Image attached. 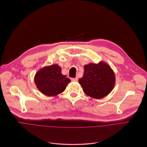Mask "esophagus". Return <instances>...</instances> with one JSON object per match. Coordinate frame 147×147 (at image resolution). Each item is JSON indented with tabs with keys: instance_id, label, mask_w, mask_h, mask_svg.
<instances>
[{
	"instance_id": "obj_1",
	"label": "esophagus",
	"mask_w": 147,
	"mask_h": 147,
	"mask_svg": "<svg viewBox=\"0 0 147 147\" xmlns=\"http://www.w3.org/2000/svg\"><path fill=\"white\" fill-rule=\"evenodd\" d=\"M71 81H73V82H77V81H78V78H77V77H76V78H71Z\"/></svg>"
}]
</instances>
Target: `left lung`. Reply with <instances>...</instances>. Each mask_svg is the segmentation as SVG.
Segmentation results:
<instances>
[{"instance_id": "8db88e82", "label": "left lung", "mask_w": 147, "mask_h": 147, "mask_svg": "<svg viewBox=\"0 0 147 147\" xmlns=\"http://www.w3.org/2000/svg\"><path fill=\"white\" fill-rule=\"evenodd\" d=\"M83 90L87 96L101 99L113 89L115 76L112 68L104 62L84 65V73L79 80Z\"/></svg>"}]
</instances>
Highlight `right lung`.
I'll return each instance as SVG.
<instances>
[{
	"label": "right lung",
	"instance_id": "right-lung-1",
	"mask_svg": "<svg viewBox=\"0 0 147 147\" xmlns=\"http://www.w3.org/2000/svg\"><path fill=\"white\" fill-rule=\"evenodd\" d=\"M34 81L38 89L48 96H56L64 92L70 79L61 74V68L57 64L47 66L39 70Z\"/></svg>",
	"mask_w": 147,
	"mask_h": 147
}]
</instances>
